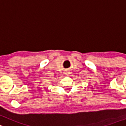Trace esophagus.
<instances>
[{
  "mask_svg": "<svg viewBox=\"0 0 126 126\" xmlns=\"http://www.w3.org/2000/svg\"><path fill=\"white\" fill-rule=\"evenodd\" d=\"M66 74H68V73H66Z\"/></svg>",
  "mask_w": 126,
  "mask_h": 126,
  "instance_id": "34e87169",
  "label": "esophagus"
}]
</instances>
